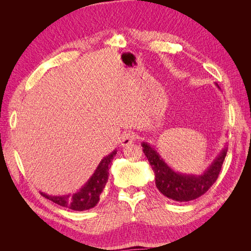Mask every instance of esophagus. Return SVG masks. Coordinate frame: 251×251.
Masks as SVG:
<instances>
[{
    "label": "esophagus",
    "mask_w": 251,
    "mask_h": 251,
    "mask_svg": "<svg viewBox=\"0 0 251 251\" xmlns=\"http://www.w3.org/2000/svg\"><path fill=\"white\" fill-rule=\"evenodd\" d=\"M135 140V135L133 133L126 132L121 135V146L123 147H127L130 146L131 143H133Z\"/></svg>",
    "instance_id": "esophagus-1"
}]
</instances>
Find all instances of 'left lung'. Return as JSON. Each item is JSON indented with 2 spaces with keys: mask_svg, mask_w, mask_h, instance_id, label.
Returning <instances> with one entry per match:
<instances>
[{
  "mask_svg": "<svg viewBox=\"0 0 251 251\" xmlns=\"http://www.w3.org/2000/svg\"><path fill=\"white\" fill-rule=\"evenodd\" d=\"M215 85L221 90L217 82ZM141 147L155 174V183L159 192L169 199L178 202L192 201L206 193L216 182L227 154V148L224 147L206 170L200 175H196L180 173L172 169L151 144L143 141Z\"/></svg>",
  "mask_w": 251,
  "mask_h": 251,
  "instance_id": "left-lung-1",
  "label": "left lung"
}]
</instances>
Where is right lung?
I'll return each mask as SVG.
<instances>
[{"mask_svg": "<svg viewBox=\"0 0 251 251\" xmlns=\"http://www.w3.org/2000/svg\"><path fill=\"white\" fill-rule=\"evenodd\" d=\"M116 154L117 150H114L108 156L103 157L100 164L97 165L92 176L77 192L62 196H52L41 192V195L48 200L60 205V206L70 208L72 210L82 211L93 208L100 201V196L102 193L105 184H107L110 166Z\"/></svg>", "mask_w": 251, "mask_h": 251, "instance_id": "1", "label": "right lung"}]
</instances>
